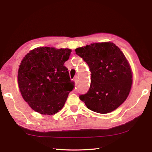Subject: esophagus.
Instances as JSON below:
<instances>
[{"instance_id": "1", "label": "esophagus", "mask_w": 152, "mask_h": 152, "mask_svg": "<svg viewBox=\"0 0 152 152\" xmlns=\"http://www.w3.org/2000/svg\"><path fill=\"white\" fill-rule=\"evenodd\" d=\"M74 82H75V83H77V82H78V77L77 76L74 77Z\"/></svg>"}]
</instances>
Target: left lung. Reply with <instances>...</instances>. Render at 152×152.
<instances>
[{"label":"left lung","mask_w":152,"mask_h":152,"mask_svg":"<svg viewBox=\"0 0 152 152\" xmlns=\"http://www.w3.org/2000/svg\"><path fill=\"white\" fill-rule=\"evenodd\" d=\"M75 51L91 73L89 91L80 96V100L99 114L118 108L127 99L133 83V72L124 53L110 42L86 45Z\"/></svg>","instance_id":"obj_1"}]
</instances>
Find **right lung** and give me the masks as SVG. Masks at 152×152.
Masks as SVG:
<instances>
[{
    "label": "right lung",
    "mask_w": 152,
    "mask_h": 152,
    "mask_svg": "<svg viewBox=\"0 0 152 152\" xmlns=\"http://www.w3.org/2000/svg\"><path fill=\"white\" fill-rule=\"evenodd\" d=\"M72 50L40 47L29 51L19 65L18 83L22 97L37 112L53 115L64 105L74 88L64 63Z\"/></svg>",
    "instance_id": "obj_1"
}]
</instances>
